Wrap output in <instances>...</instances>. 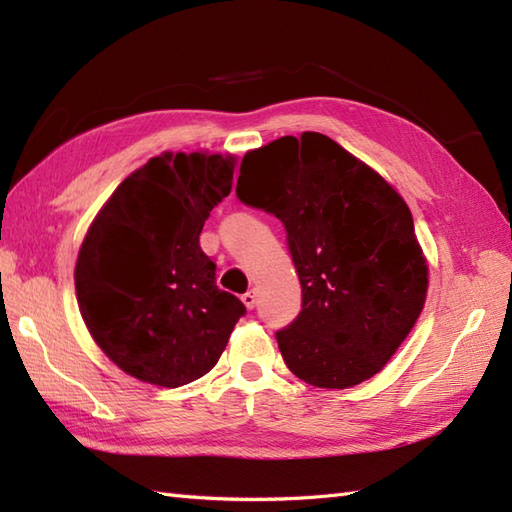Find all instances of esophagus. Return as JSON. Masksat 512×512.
I'll use <instances>...</instances> for the list:
<instances>
[{
	"label": "esophagus",
	"mask_w": 512,
	"mask_h": 512,
	"mask_svg": "<svg viewBox=\"0 0 512 512\" xmlns=\"http://www.w3.org/2000/svg\"><path fill=\"white\" fill-rule=\"evenodd\" d=\"M243 304L249 308V310H252L254 306H256V291H247V293H243Z\"/></svg>",
	"instance_id": "obj_1"
}]
</instances>
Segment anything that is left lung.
<instances>
[{
	"mask_svg": "<svg viewBox=\"0 0 512 512\" xmlns=\"http://www.w3.org/2000/svg\"><path fill=\"white\" fill-rule=\"evenodd\" d=\"M236 197L282 221L302 310L276 332L286 367L347 389L389 363L426 302L428 265L404 199L319 132L247 152Z\"/></svg>",
	"mask_w": 512,
	"mask_h": 512,
	"instance_id": "left-lung-1",
	"label": "left lung"
}]
</instances>
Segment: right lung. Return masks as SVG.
<instances>
[{
    "instance_id": "1",
    "label": "right lung",
    "mask_w": 512,
    "mask_h": 512,
    "mask_svg": "<svg viewBox=\"0 0 512 512\" xmlns=\"http://www.w3.org/2000/svg\"><path fill=\"white\" fill-rule=\"evenodd\" d=\"M232 173L234 158L219 154L156 156L117 186L86 234L80 313L104 354L134 378L169 389L202 378L245 315L199 247Z\"/></svg>"
}]
</instances>
